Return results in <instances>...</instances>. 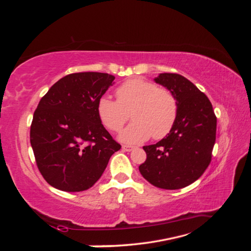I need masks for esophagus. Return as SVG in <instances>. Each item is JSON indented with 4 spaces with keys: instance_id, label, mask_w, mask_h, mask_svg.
Instances as JSON below:
<instances>
[{
    "instance_id": "obj_1",
    "label": "esophagus",
    "mask_w": 251,
    "mask_h": 251,
    "mask_svg": "<svg viewBox=\"0 0 251 251\" xmlns=\"http://www.w3.org/2000/svg\"><path fill=\"white\" fill-rule=\"evenodd\" d=\"M122 148H123V151H133L135 147H134V146H130V145H123V146H122Z\"/></svg>"
}]
</instances>
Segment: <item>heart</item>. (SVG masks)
I'll use <instances>...</instances> for the list:
<instances>
[{
    "label": "heart",
    "mask_w": 251,
    "mask_h": 251,
    "mask_svg": "<svg viewBox=\"0 0 251 251\" xmlns=\"http://www.w3.org/2000/svg\"><path fill=\"white\" fill-rule=\"evenodd\" d=\"M117 100L103 96L97 101V114L105 127L120 131L129 114L134 123L120 135L122 142L137 144L151 137L161 139L171 133L178 114L175 94L143 78H131L116 90Z\"/></svg>",
    "instance_id": "obj_1"
}]
</instances>
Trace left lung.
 <instances>
[{"label":"left lung","mask_w":251,"mask_h":251,"mask_svg":"<svg viewBox=\"0 0 251 251\" xmlns=\"http://www.w3.org/2000/svg\"><path fill=\"white\" fill-rule=\"evenodd\" d=\"M154 80L175 94L178 114L166 137L143 147L147 158L139 172L158 188L180 189L196 181L210 164L217 118L208 97L184 76L161 73Z\"/></svg>","instance_id":"1"}]
</instances>
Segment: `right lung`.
Segmentation results:
<instances>
[{
    "mask_svg": "<svg viewBox=\"0 0 251 251\" xmlns=\"http://www.w3.org/2000/svg\"><path fill=\"white\" fill-rule=\"evenodd\" d=\"M115 76L66 75L42 97L31 125V145L42 176L63 192H83L103 175L121 145L101 124L97 101Z\"/></svg>",
    "mask_w": 251,
    "mask_h": 251,
    "instance_id": "obj_1",
    "label": "right lung"
}]
</instances>
